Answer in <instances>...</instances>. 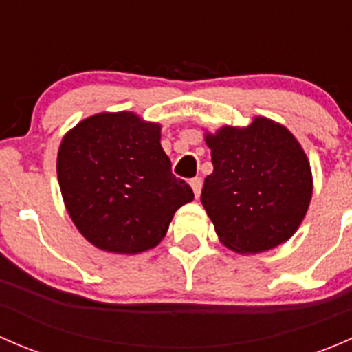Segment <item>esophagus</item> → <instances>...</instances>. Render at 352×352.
Listing matches in <instances>:
<instances>
[{
  "instance_id": "esophagus-1",
  "label": "esophagus",
  "mask_w": 352,
  "mask_h": 352,
  "mask_svg": "<svg viewBox=\"0 0 352 352\" xmlns=\"http://www.w3.org/2000/svg\"><path fill=\"white\" fill-rule=\"evenodd\" d=\"M189 184H190V187H192L194 196H196V197L201 196V189H202V180H201V177H196V179L190 180Z\"/></svg>"
}]
</instances>
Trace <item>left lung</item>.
Instances as JSON below:
<instances>
[{
    "label": "left lung",
    "instance_id": "1",
    "mask_svg": "<svg viewBox=\"0 0 352 352\" xmlns=\"http://www.w3.org/2000/svg\"><path fill=\"white\" fill-rule=\"evenodd\" d=\"M214 170L201 202L219 242L242 255L287 242L300 228L314 194L310 162L287 127L254 117L245 127L204 131Z\"/></svg>",
    "mask_w": 352,
    "mask_h": 352
}]
</instances>
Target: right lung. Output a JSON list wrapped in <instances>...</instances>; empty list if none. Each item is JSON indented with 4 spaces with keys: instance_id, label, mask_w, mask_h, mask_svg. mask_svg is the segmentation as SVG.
I'll return each mask as SVG.
<instances>
[{
    "instance_id": "right-lung-1",
    "label": "right lung",
    "mask_w": 352,
    "mask_h": 352,
    "mask_svg": "<svg viewBox=\"0 0 352 352\" xmlns=\"http://www.w3.org/2000/svg\"><path fill=\"white\" fill-rule=\"evenodd\" d=\"M162 126L134 112H100L61 140L58 180L78 232L112 254H141L163 240L180 206L194 199L172 173Z\"/></svg>"
}]
</instances>
